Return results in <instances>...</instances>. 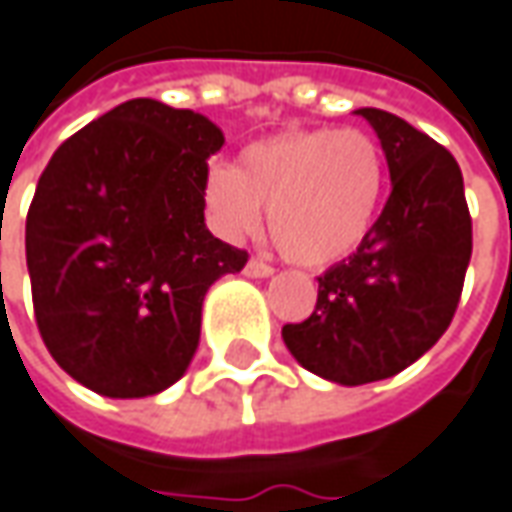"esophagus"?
I'll return each mask as SVG.
<instances>
[{
  "instance_id": "obj_1",
  "label": "esophagus",
  "mask_w": 512,
  "mask_h": 512,
  "mask_svg": "<svg viewBox=\"0 0 512 512\" xmlns=\"http://www.w3.org/2000/svg\"><path fill=\"white\" fill-rule=\"evenodd\" d=\"M245 273H248L250 279H267V276H273L276 270L270 267L267 262H259V259H250L248 264H245Z\"/></svg>"
}]
</instances>
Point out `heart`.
<instances>
[{"label": "heart", "mask_w": 512, "mask_h": 512, "mask_svg": "<svg viewBox=\"0 0 512 512\" xmlns=\"http://www.w3.org/2000/svg\"><path fill=\"white\" fill-rule=\"evenodd\" d=\"M386 194V157L360 129H287L216 163L205 177V205L225 236L262 225L281 256L304 267L344 262L363 248Z\"/></svg>", "instance_id": "heart-1"}]
</instances>
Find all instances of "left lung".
<instances>
[{
  "label": "left lung",
  "mask_w": 512,
  "mask_h": 512,
  "mask_svg": "<svg viewBox=\"0 0 512 512\" xmlns=\"http://www.w3.org/2000/svg\"><path fill=\"white\" fill-rule=\"evenodd\" d=\"M355 115L383 146L392 194L363 248L318 276L310 318L281 329L307 372L341 386L386 380L440 341L473 248L454 154L392 112Z\"/></svg>",
  "instance_id": "left-lung-1"
}]
</instances>
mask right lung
Instances as JSON below:
<instances>
[{
    "instance_id": "1",
    "label": "right lung",
    "mask_w": 512,
    "mask_h": 512,
    "mask_svg": "<svg viewBox=\"0 0 512 512\" xmlns=\"http://www.w3.org/2000/svg\"><path fill=\"white\" fill-rule=\"evenodd\" d=\"M211 120L135 98L50 157L27 211L24 250L41 338L95 394L168 389L200 346L202 301L248 253L205 228Z\"/></svg>"
}]
</instances>
